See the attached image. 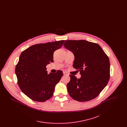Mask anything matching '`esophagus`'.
<instances>
[{
  "instance_id": "1",
  "label": "esophagus",
  "mask_w": 127,
  "mask_h": 127,
  "mask_svg": "<svg viewBox=\"0 0 127 127\" xmlns=\"http://www.w3.org/2000/svg\"><path fill=\"white\" fill-rule=\"evenodd\" d=\"M63 74H64V75H65V76H68V74L65 72H64Z\"/></svg>"
}]
</instances>
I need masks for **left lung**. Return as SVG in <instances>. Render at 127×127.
I'll use <instances>...</instances> for the list:
<instances>
[{
  "instance_id": "left-lung-1",
  "label": "left lung",
  "mask_w": 127,
  "mask_h": 127,
  "mask_svg": "<svg viewBox=\"0 0 127 127\" xmlns=\"http://www.w3.org/2000/svg\"><path fill=\"white\" fill-rule=\"evenodd\" d=\"M64 46L73 53V66L81 76L78 79L75 75H69L70 80L66 86L70 96L80 102L95 98L109 79V57L98 44L85 40H66Z\"/></svg>"
}]
</instances>
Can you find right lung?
Segmentation results:
<instances>
[{
  "instance_id": "add662e5",
  "label": "right lung",
  "mask_w": 127,
  "mask_h": 127,
  "mask_svg": "<svg viewBox=\"0 0 127 127\" xmlns=\"http://www.w3.org/2000/svg\"><path fill=\"white\" fill-rule=\"evenodd\" d=\"M65 40L37 44L24 50L15 68L18 86L32 100L44 102L53 95L55 87L63 75L59 70L48 74L47 65L53 62L55 51L61 48Z\"/></svg>"
}]
</instances>
